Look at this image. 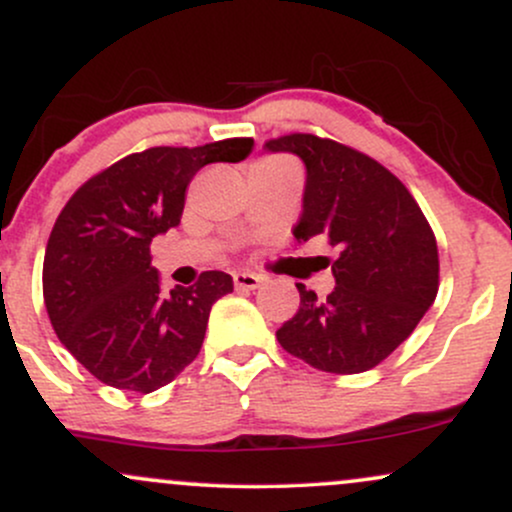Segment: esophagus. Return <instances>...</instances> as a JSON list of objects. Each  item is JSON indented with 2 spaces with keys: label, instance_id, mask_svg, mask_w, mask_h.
Wrapping results in <instances>:
<instances>
[{
  "label": "esophagus",
  "instance_id": "esophagus-1",
  "mask_svg": "<svg viewBox=\"0 0 512 512\" xmlns=\"http://www.w3.org/2000/svg\"><path fill=\"white\" fill-rule=\"evenodd\" d=\"M233 284H236V289L255 291L257 286L262 284V276H257L252 272H236V274H233Z\"/></svg>",
  "mask_w": 512,
  "mask_h": 512
}]
</instances>
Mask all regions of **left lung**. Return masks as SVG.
I'll use <instances>...</instances> for the list:
<instances>
[{"mask_svg": "<svg viewBox=\"0 0 512 512\" xmlns=\"http://www.w3.org/2000/svg\"><path fill=\"white\" fill-rule=\"evenodd\" d=\"M305 166L298 245L325 236L339 257L334 289L317 298L303 284L301 308L276 330L291 356L337 375L385 361L414 332L438 293V248L426 216L390 170L315 134L264 144Z\"/></svg>", "mask_w": 512, "mask_h": 512, "instance_id": "obj_1", "label": "left lung"}]
</instances>
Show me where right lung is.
<instances>
[{"instance_id":"add662e5","label":"right lung","mask_w":512,"mask_h":512,"mask_svg":"<svg viewBox=\"0 0 512 512\" xmlns=\"http://www.w3.org/2000/svg\"><path fill=\"white\" fill-rule=\"evenodd\" d=\"M250 151L252 139L154 146L93 175L57 216L43 262L45 308L60 342L101 383L146 395L197 358L211 305L233 279L204 272L190 289L166 293L151 240L178 226L199 168Z\"/></svg>"}]
</instances>
